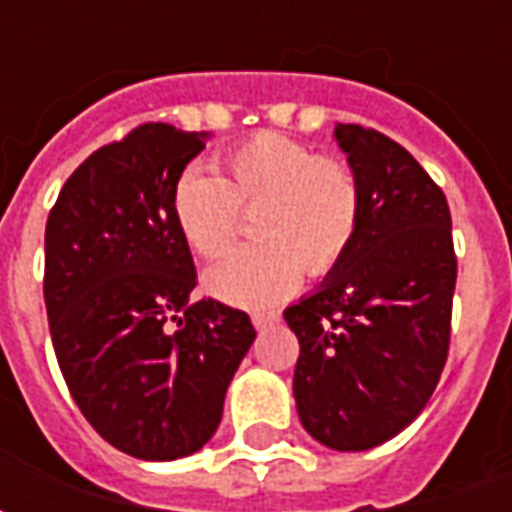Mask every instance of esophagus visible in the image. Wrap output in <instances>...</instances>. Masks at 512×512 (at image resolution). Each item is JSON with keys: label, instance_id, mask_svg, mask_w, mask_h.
Wrapping results in <instances>:
<instances>
[{"label": "esophagus", "instance_id": "esophagus-1", "mask_svg": "<svg viewBox=\"0 0 512 512\" xmlns=\"http://www.w3.org/2000/svg\"><path fill=\"white\" fill-rule=\"evenodd\" d=\"M279 321V312H255L252 315V323H255V329H266L271 323Z\"/></svg>", "mask_w": 512, "mask_h": 512}]
</instances>
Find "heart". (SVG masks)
Returning a JSON list of instances; mask_svg holds the SVG:
<instances>
[{
	"mask_svg": "<svg viewBox=\"0 0 512 512\" xmlns=\"http://www.w3.org/2000/svg\"><path fill=\"white\" fill-rule=\"evenodd\" d=\"M172 219L191 252L222 255L252 211L257 244L233 249L205 274L216 299L263 307L299 288L304 268L329 274L354 246L362 224V189L354 169L318 156L299 139L263 131L233 147L216 178L183 169L172 186Z\"/></svg>",
	"mask_w": 512,
	"mask_h": 512,
	"instance_id": "heart-1",
	"label": "heart"
}]
</instances>
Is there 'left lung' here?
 Returning a JSON list of instances; mask_svg holds the SVG:
<instances>
[{"label": "left lung", "mask_w": 512, "mask_h": 512, "mask_svg": "<svg viewBox=\"0 0 512 512\" xmlns=\"http://www.w3.org/2000/svg\"><path fill=\"white\" fill-rule=\"evenodd\" d=\"M334 139L362 189V224L285 321L301 348V425L332 450L359 452L408 428L439 384L458 260L447 197L406 147L354 123H337Z\"/></svg>", "instance_id": "obj_1"}]
</instances>
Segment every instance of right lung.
<instances>
[{
	"label": "right lung",
	"mask_w": 512,
	"mask_h": 512,
	"mask_svg": "<svg viewBox=\"0 0 512 512\" xmlns=\"http://www.w3.org/2000/svg\"><path fill=\"white\" fill-rule=\"evenodd\" d=\"M208 134L145 123L65 180L46 222L43 299L62 378L101 439L142 461L197 452L255 340L249 315L191 301L172 186Z\"/></svg>",
	"instance_id": "obj_1"
}]
</instances>
